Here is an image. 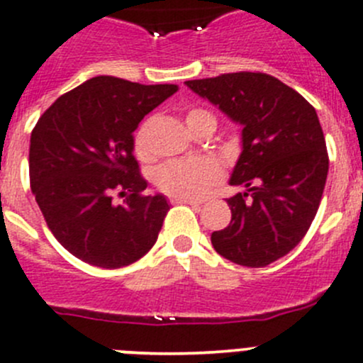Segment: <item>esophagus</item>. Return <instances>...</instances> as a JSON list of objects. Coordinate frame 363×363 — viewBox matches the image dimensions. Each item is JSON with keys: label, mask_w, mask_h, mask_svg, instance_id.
<instances>
[{"label": "esophagus", "mask_w": 363, "mask_h": 363, "mask_svg": "<svg viewBox=\"0 0 363 363\" xmlns=\"http://www.w3.org/2000/svg\"><path fill=\"white\" fill-rule=\"evenodd\" d=\"M170 202H172V203H189V206H200L199 200L184 199V196H172Z\"/></svg>", "instance_id": "obj_1"}]
</instances>
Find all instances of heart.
I'll return each mask as SVG.
<instances>
[{
	"instance_id": "b5f03b06",
	"label": "heart",
	"mask_w": 363,
	"mask_h": 363,
	"mask_svg": "<svg viewBox=\"0 0 363 363\" xmlns=\"http://www.w3.org/2000/svg\"><path fill=\"white\" fill-rule=\"evenodd\" d=\"M214 121L213 115L206 110H189L186 115L188 128L195 129L200 122ZM135 154L138 160L149 161L152 157L150 147V122H143L133 140ZM154 184L160 191L170 196H184V199H202L214 186L223 179V167L213 157H193V160H175L163 163L154 172Z\"/></svg>"
}]
</instances>
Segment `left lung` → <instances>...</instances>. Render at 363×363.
<instances>
[{
	"label": "left lung",
	"instance_id": "1",
	"mask_svg": "<svg viewBox=\"0 0 363 363\" xmlns=\"http://www.w3.org/2000/svg\"><path fill=\"white\" fill-rule=\"evenodd\" d=\"M193 92L242 125V152L227 200L232 220L211 234L214 250L246 267L287 255L311 228L328 175L325 135L314 106L264 72L186 81Z\"/></svg>",
	"mask_w": 363,
	"mask_h": 363
}]
</instances>
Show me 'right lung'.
<instances>
[{
    "label": "right lung",
    "mask_w": 363,
    "mask_h": 363,
    "mask_svg": "<svg viewBox=\"0 0 363 363\" xmlns=\"http://www.w3.org/2000/svg\"><path fill=\"white\" fill-rule=\"evenodd\" d=\"M177 88L92 77L58 97L31 131V191L52 235L83 262L117 269L156 242L170 206L143 195L133 133ZM113 194L126 196L121 206Z\"/></svg>",
    "instance_id": "right-lung-1"
}]
</instances>
